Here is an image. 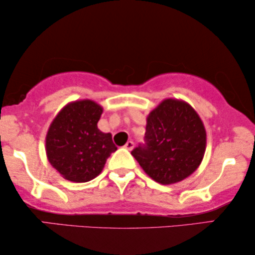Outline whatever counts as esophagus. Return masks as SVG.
Returning <instances> with one entry per match:
<instances>
[{"label":"esophagus","instance_id":"1","mask_svg":"<svg viewBox=\"0 0 255 255\" xmlns=\"http://www.w3.org/2000/svg\"><path fill=\"white\" fill-rule=\"evenodd\" d=\"M133 146H134V142L132 141V140H128V141L127 142V144L124 145V147L127 148V149H128V151H131V149L133 148Z\"/></svg>","mask_w":255,"mask_h":255}]
</instances>
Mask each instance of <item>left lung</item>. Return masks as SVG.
Instances as JSON below:
<instances>
[{"label":"left lung","mask_w":255,"mask_h":255,"mask_svg":"<svg viewBox=\"0 0 255 255\" xmlns=\"http://www.w3.org/2000/svg\"><path fill=\"white\" fill-rule=\"evenodd\" d=\"M144 141L131 154L149 177L172 184L186 179L200 166L207 133L189 104L168 99L148 115Z\"/></svg>","instance_id":"left-lung-1"}]
</instances>
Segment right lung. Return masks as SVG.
<instances>
[{"label": "right lung", "mask_w": 255, "mask_h": 255, "mask_svg": "<svg viewBox=\"0 0 255 255\" xmlns=\"http://www.w3.org/2000/svg\"><path fill=\"white\" fill-rule=\"evenodd\" d=\"M102 113L93 101H76L67 104L50 125L47 159L65 179L73 182L95 179L117 149L111 134L97 128Z\"/></svg>", "instance_id": "add662e5"}]
</instances>
